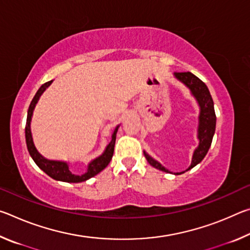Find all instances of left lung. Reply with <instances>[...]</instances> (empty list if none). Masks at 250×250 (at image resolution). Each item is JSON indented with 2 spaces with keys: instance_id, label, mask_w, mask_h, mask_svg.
I'll use <instances>...</instances> for the list:
<instances>
[{
  "instance_id": "left-lung-1",
  "label": "left lung",
  "mask_w": 250,
  "mask_h": 250,
  "mask_svg": "<svg viewBox=\"0 0 250 250\" xmlns=\"http://www.w3.org/2000/svg\"><path fill=\"white\" fill-rule=\"evenodd\" d=\"M174 77L176 80L184 84L186 88H188L191 95L196 100V103L200 107V115H198V125H197V140L198 146L195 147L193 152L192 162L185 171L172 173L168 171L167 167H164L159 161L152 158L150 154H147L146 151H143L146 159L152 167L158 168L163 172L172 173V174L179 175L186 171L191 170L198 163L202 162V160L205 158V155L208 152L209 146L213 141V137L216 129V115H215L214 110V101L211 99L208 88L202 80L196 77L192 73H174Z\"/></svg>"
}]
</instances>
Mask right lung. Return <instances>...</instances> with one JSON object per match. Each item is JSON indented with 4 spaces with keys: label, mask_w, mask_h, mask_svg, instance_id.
I'll use <instances>...</instances> for the list:
<instances>
[{
    "label": "right lung",
    "mask_w": 250,
    "mask_h": 250,
    "mask_svg": "<svg viewBox=\"0 0 250 250\" xmlns=\"http://www.w3.org/2000/svg\"><path fill=\"white\" fill-rule=\"evenodd\" d=\"M53 80L47 82L44 84H42L41 88L37 90L36 95L34 96L31 104H29V108L27 110V119H26V126H25V139H26V146L27 150L29 152V155L34 160V162L36 163V166L39 167L42 171L45 172L48 176L52 177V179L56 181H62V182H67V183H80V182L89 180L90 177H94L95 175L98 174L101 171L104 170V167H107L110 161L112 159L113 155V150H115V143H116V137L118 129H119L120 125H118L115 130H113L112 135H111V141H110L109 145L105 146L104 151L101 153L99 156H97L96 159L91 160L87 166V171L82 175L75 174L70 171L69 168V162H66V161H58V160H49L45 156L42 155L39 150L36 149L35 145H34L33 141V135L31 131V122H32V117L34 109H35L37 103L41 98V96L44 94V91L47 89V88L52 84Z\"/></svg>",
    "instance_id": "right-lung-1"
}]
</instances>
